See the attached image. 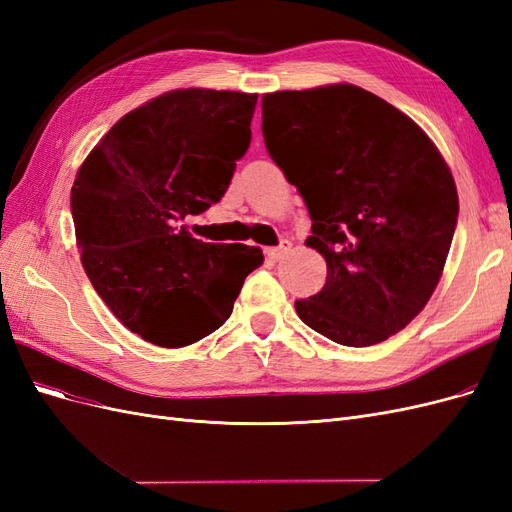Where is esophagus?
Instances as JSON below:
<instances>
[{
	"label": "esophagus",
	"mask_w": 512,
	"mask_h": 512,
	"mask_svg": "<svg viewBox=\"0 0 512 512\" xmlns=\"http://www.w3.org/2000/svg\"><path fill=\"white\" fill-rule=\"evenodd\" d=\"M290 247H292L290 241H282L277 247H269L267 256H269L271 260H280V258H284V256L290 252Z\"/></svg>",
	"instance_id": "1"
}]
</instances>
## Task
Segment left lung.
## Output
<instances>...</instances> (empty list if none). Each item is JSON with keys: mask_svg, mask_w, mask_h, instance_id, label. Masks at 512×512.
I'll list each match as a JSON object with an SVG mask.
<instances>
[{"mask_svg": "<svg viewBox=\"0 0 512 512\" xmlns=\"http://www.w3.org/2000/svg\"><path fill=\"white\" fill-rule=\"evenodd\" d=\"M262 136L303 196L327 284L294 301L331 342L365 348L406 329L436 290L459 213L451 168L386 100L350 83L262 96Z\"/></svg>", "mask_w": 512, "mask_h": 512, "instance_id": "left-lung-1", "label": "left lung"}]
</instances>
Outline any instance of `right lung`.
Segmentation results:
<instances>
[{
  "mask_svg": "<svg viewBox=\"0 0 512 512\" xmlns=\"http://www.w3.org/2000/svg\"><path fill=\"white\" fill-rule=\"evenodd\" d=\"M256 94L173 89L123 115L76 170L81 262L132 333L183 348L220 329L260 247L205 243L179 222L224 196L250 147Z\"/></svg>",
  "mask_w": 512,
  "mask_h": 512,
  "instance_id": "obj_1",
  "label": "right lung"
}]
</instances>
